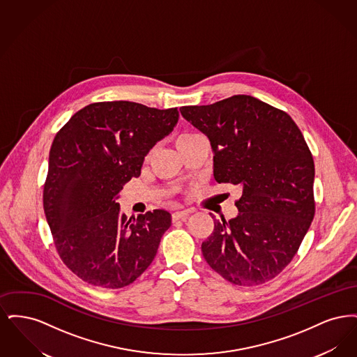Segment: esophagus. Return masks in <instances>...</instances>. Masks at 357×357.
<instances>
[{
  "instance_id": "obj_1",
  "label": "esophagus",
  "mask_w": 357,
  "mask_h": 357,
  "mask_svg": "<svg viewBox=\"0 0 357 357\" xmlns=\"http://www.w3.org/2000/svg\"><path fill=\"white\" fill-rule=\"evenodd\" d=\"M191 214L190 210H182V211H175L172 214V221H178V220H185Z\"/></svg>"
}]
</instances>
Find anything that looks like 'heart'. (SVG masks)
Instances as JSON below:
<instances>
[{"mask_svg":"<svg viewBox=\"0 0 357 357\" xmlns=\"http://www.w3.org/2000/svg\"><path fill=\"white\" fill-rule=\"evenodd\" d=\"M197 134H182V135L179 136L178 139H176V143L179 142V140H183V139H187V137H191V136H195Z\"/></svg>","mask_w":357,"mask_h":357,"instance_id":"b5f03b06","label":"heart"}]
</instances>
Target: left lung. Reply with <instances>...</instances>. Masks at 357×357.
Segmentation results:
<instances>
[{"label": "left lung", "mask_w": 357, "mask_h": 357, "mask_svg": "<svg viewBox=\"0 0 357 357\" xmlns=\"http://www.w3.org/2000/svg\"><path fill=\"white\" fill-rule=\"evenodd\" d=\"M179 111L208 137L215 181L242 190L237 217L214 218L202 242L206 262L234 285L272 280L314 217V162L300 128L287 112L248 95Z\"/></svg>", "instance_id": "left-lung-1"}]
</instances>
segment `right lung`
<instances>
[{
  "label": "right lung",
  "mask_w": 357,
  "mask_h": 357,
  "mask_svg": "<svg viewBox=\"0 0 357 357\" xmlns=\"http://www.w3.org/2000/svg\"><path fill=\"white\" fill-rule=\"evenodd\" d=\"M178 119V108L92 102L54 136L44 211L60 258L85 282L123 288L153 262L170 213L153 210L128 220L116 201Z\"/></svg>",
  "instance_id": "right-lung-1"
}]
</instances>
